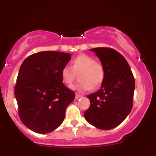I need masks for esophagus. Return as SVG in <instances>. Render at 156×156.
Masks as SVG:
<instances>
[{
	"label": "esophagus",
	"instance_id": "obj_1",
	"mask_svg": "<svg viewBox=\"0 0 156 156\" xmlns=\"http://www.w3.org/2000/svg\"><path fill=\"white\" fill-rule=\"evenodd\" d=\"M82 96L81 94H78V93H76V99H79V98H82Z\"/></svg>",
	"mask_w": 156,
	"mask_h": 156
}]
</instances>
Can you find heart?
I'll return each mask as SVG.
<instances>
[{"mask_svg":"<svg viewBox=\"0 0 156 156\" xmlns=\"http://www.w3.org/2000/svg\"><path fill=\"white\" fill-rule=\"evenodd\" d=\"M75 72H81L79 75L78 83L70 86V89L80 92H86L91 89H97L104 80L105 70L103 65L88 55H78L73 62V67L65 65L62 69L61 76L64 83L69 85L75 78Z\"/></svg>","mask_w":156,"mask_h":156,"instance_id":"obj_1","label":"heart"}]
</instances>
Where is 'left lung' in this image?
Here are the masks:
<instances>
[{
    "mask_svg": "<svg viewBox=\"0 0 156 156\" xmlns=\"http://www.w3.org/2000/svg\"><path fill=\"white\" fill-rule=\"evenodd\" d=\"M105 70L101 89L87 95L90 106L84 112L89 124L110 130L121 124L133 108L135 80L129 64L119 52L109 48L90 49Z\"/></svg>",
    "mask_w": 156,
    "mask_h": 156,
    "instance_id": "obj_1",
    "label": "left lung"
}]
</instances>
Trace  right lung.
Masks as SVG:
<instances>
[{"label":"right lung","mask_w":156,"mask_h":156,"mask_svg":"<svg viewBox=\"0 0 156 156\" xmlns=\"http://www.w3.org/2000/svg\"><path fill=\"white\" fill-rule=\"evenodd\" d=\"M70 59V53L42 51L21 64L15 95L20 120L32 131L48 133L63 122L66 108L75 99V92L64 86L61 76Z\"/></svg>","instance_id":"1"}]
</instances>
